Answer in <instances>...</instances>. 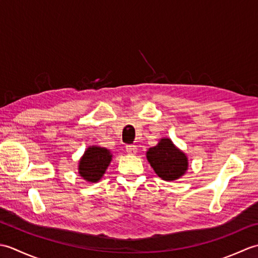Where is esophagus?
I'll list each match as a JSON object with an SVG mask.
<instances>
[{
  "label": "esophagus",
  "instance_id": "1",
  "mask_svg": "<svg viewBox=\"0 0 258 258\" xmlns=\"http://www.w3.org/2000/svg\"><path fill=\"white\" fill-rule=\"evenodd\" d=\"M126 153L128 155H135L138 153V149H136L135 145H127L126 146Z\"/></svg>",
  "mask_w": 258,
  "mask_h": 258
}]
</instances>
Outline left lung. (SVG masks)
Segmentation results:
<instances>
[{
  "instance_id": "left-lung-1",
  "label": "left lung",
  "mask_w": 258,
  "mask_h": 258,
  "mask_svg": "<svg viewBox=\"0 0 258 258\" xmlns=\"http://www.w3.org/2000/svg\"><path fill=\"white\" fill-rule=\"evenodd\" d=\"M147 161L158 177L164 180H175L187 171L188 160L169 139H162L158 144L146 152Z\"/></svg>"
}]
</instances>
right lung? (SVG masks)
Masks as SVG:
<instances>
[{"instance_id": "right-lung-1", "label": "right lung", "mask_w": 258, "mask_h": 258, "mask_svg": "<svg viewBox=\"0 0 258 258\" xmlns=\"http://www.w3.org/2000/svg\"><path fill=\"white\" fill-rule=\"evenodd\" d=\"M111 161L112 154L107 149L100 146H90L80 160L79 173L87 182H98L105 173Z\"/></svg>"}]
</instances>
